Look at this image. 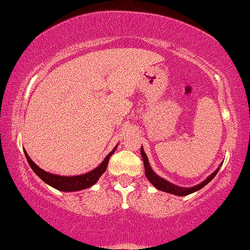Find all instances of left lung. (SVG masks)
<instances>
[{
    "instance_id": "obj_1",
    "label": "left lung",
    "mask_w": 250,
    "mask_h": 250,
    "mask_svg": "<svg viewBox=\"0 0 250 250\" xmlns=\"http://www.w3.org/2000/svg\"><path fill=\"white\" fill-rule=\"evenodd\" d=\"M141 153H142V157H143V161H144V166H145V174H146V177L148 181L153 184V185L157 188L159 190H163V191H166V193H169V194H174V195H178V196H186V195H189L191 193H194V191H197L199 190L200 188H203L204 186H206L208 183H209L212 178L215 177L216 174L218 173V169H216L214 173H212L209 177L206 178V181H204L203 183L198 184L197 186H194V187H190V188H184V187H179V186H176L174 184H171L169 182L165 181V179H163L157 176L156 174L154 173L150 168L149 166V163H148V159H147L146 154L144 152V149H143V147L141 148Z\"/></svg>"
}]
</instances>
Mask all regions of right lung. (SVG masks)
<instances>
[{
    "label": "right lung",
    "instance_id": "1",
    "mask_svg": "<svg viewBox=\"0 0 250 250\" xmlns=\"http://www.w3.org/2000/svg\"><path fill=\"white\" fill-rule=\"evenodd\" d=\"M115 149L116 147L114 148V150H112V152L107 155V156L105 157V159L102 162L101 165L96 167L95 169H93L87 174L80 175V176H69V177H67V176H59V175H53L50 173H46V171L43 170L42 168H40V167L32 161L26 152L24 153H25V157L27 159L28 164H30L31 168L41 179H42L43 182H45L50 186L54 187L59 190L75 191V190H81V189H85V188L91 187L97 182V179L100 178L102 174L106 170L109 157L112 156V154L114 152H115Z\"/></svg>",
    "mask_w": 250,
    "mask_h": 250
}]
</instances>
